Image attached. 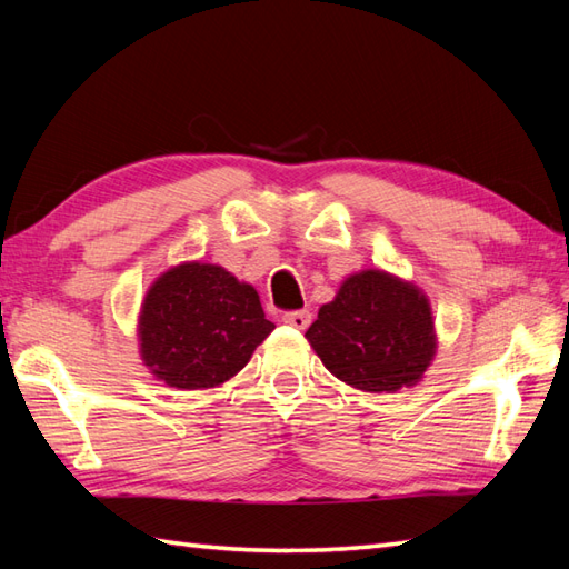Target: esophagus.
Instances as JSON below:
<instances>
[{
  "instance_id": "1",
  "label": "esophagus",
  "mask_w": 569,
  "mask_h": 569,
  "mask_svg": "<svg viewBox=\"0 0 569 569\" xmlns=\"http://www.w3.org/2000/svg\"><path fill=\"white\" fill-rule=\"evenodd\" d=\"M286 325H291L296 330H306L310 325V312L308 310H288L281 318Z\"/></svg>"
}]
</instances>
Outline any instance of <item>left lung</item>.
Here are the masks:
<instances>
[{
  "instance_id": "obj_1",
  "label": "left lung",
  "mask_w": 569,
  "mask_h": 569,
  "mask_svg": "<svg viewBox=\"0 0 569 569\" xmlns=\"http://www.w3.org/2000/svg\"><path fill=\"white\" fill-rule=\"evenodd\" d=\"M306 337L337 379L377 393L413 386L435 355L428 298L383 271L349 276Z\"/></svg>"
}]
</instances>
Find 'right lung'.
I'll return each instance as SVG.
<instances>
[{
  "label": "right lung",
  "mask_w": 569,
  "mask_h": 569,
  "mask_svg": "<svg viewBox=\"0 0 569 569\" xmlns=\"http://www.w3.org/2000/svg\"><path fill=\"white\" fill-rule=\"evenodd\" d=\"M273 328L249 283L222 266L180 263L143 300L141 359L176 389H212L244 369Z\"/></svg>",
  "instance_id": "add662e5"
}]
</instances>
